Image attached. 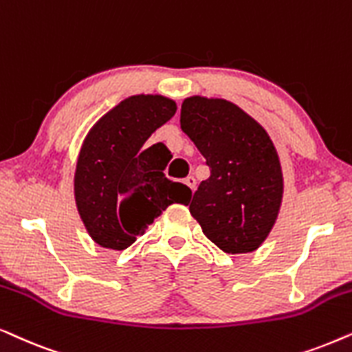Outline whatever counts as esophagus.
<instances>
[{
  "instance_id": "1",
  "label": "esophagus",
  "mask_w": 352,
  "mask_h": 352,
  "mask_svg": "<svg viewBox=\"0 0 352 352\" xmlns=\"http://www.w3.org/2000/svg\"><path fill=\"white\" fill-rule=\"evenodd\" d=\"M185 185L186 186H188V188L191 190V191H195V188H196V179H195V177H186V179H185Z\"/></svg>"
}]
</instances>
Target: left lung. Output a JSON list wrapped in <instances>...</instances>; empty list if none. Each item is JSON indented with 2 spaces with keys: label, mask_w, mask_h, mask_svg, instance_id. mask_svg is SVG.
Returning a JSON list of instances; mask_svg holds the SVG:
<instances>
[{
  "label": "left lung",
  "mask_w": 352,
  "mask_h": 352,
  "mask_svg": "<svg viewBox=\"0 0 352 352\" xmlns=\"http://www.w3.org/2000/svg\"><path fill=\"white\" fill-rule=\"evenodd\" d=\"M180 127L210 168L188 203L191 215L228 254L256 251L283 199L282 166L269 133L233 102L199 95L182 102Z\"/></svg>",
  "instance_id": "obj_1"
}]
</instances>
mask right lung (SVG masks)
I'll return each mask as SVG.
<instances>
[{"label": "right lung", "mask_w": 352, "mask_h": 352, "mask_svg": "<svg viewBox=\"0 0 352 352\" xmlns=\"http://www.w3.org/2000/svg\"><path fill=\"white\" fill-rule=\"evenodd\" d=\"M175 101L162 95L125 98L90 129L74 175L77 210L101 248H129L173 203L188 204L191 190L164 175L157 146L143 149L170 120Z\"/></svg>", "instance_id": "obj_1"}]
</instances>
